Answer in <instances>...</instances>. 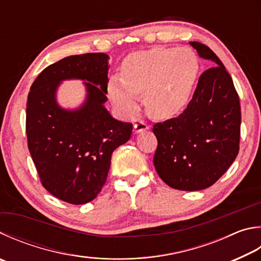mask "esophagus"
I'll list each match as a JSON object with an SVG mask.
<instances>
[{"label":"esophagus","instance_id":"obj_1","mask_svg":"<svg viewBox=\"0 0 261 261\" xmlns=\"http://www.w3.org/2000/svg\"><path fill=\"white\" fill-rule=\"evenodd\" d=\"M148 129H149V126L147 125L146 123H144L143 121H140V122H138V123H136L135 126H134V131H135V134H140V132L146 131V130H148Z\"/></svg>","mask_w":261,"mask_h":261}]
</instances>
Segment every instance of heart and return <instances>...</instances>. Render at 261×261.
<instances>
[{"label": "heart", "instance_id": "obj_1", "mask_svg": "<svg viewBox=\"0 0 261 261\" xmlns=\"http://www.w3.org/2000/svg\"><path fill=\"white\" fill-rule=\"evenodd\" d=\"M200 74V59L189 48H151L134 52L113 76L108 94L125 116L139 111V94L148 114L167 120L180 114L191 99Z\"/></svg>", "mask_w": 261, "mask_h": 261}]
</instances>
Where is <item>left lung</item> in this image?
Wrapping results in <instances>:
<instances>
[{
  "mask_svg": "<svg viewBox=\"0 0 261 261\" xmlns=\"http://www.w3.org/2000/svg\"><path fill=\"white\" fill-rule=\"evenodd\" d=\"M189 44L216 66L198 79L181 114L154 125L159 143L154 167L168 186L201 191L215 184L239 154L241 107L233 80L215 52L200 42Z\"/></svg>",
  "mask_w": 261,
  "mask_h": 261,
  "instance_id": "1",
  "label": "left lung"
}]
</instances>
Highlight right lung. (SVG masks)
<instances>
[{
  "label": "right lung",
  "instance_id": "1",
  "mask_svg": "<svg viewBox=\"0 0 261 261\" xmlns=\"http://www.w3.org/2000/svg\"><path fill=\"white\" fill-rule=\"evenodd\" d=\"M108 59L102 52L66 57L42 70L28 93V149L43 187L70 204L97 197L113 151L131 137V123L116 120L105 107ZM67 79L84 81L87 92L74 110L56 100L58 88Z\"/></svg>",
  "mask_w": 261,
  "mask_h": 261
}]
</instances>
